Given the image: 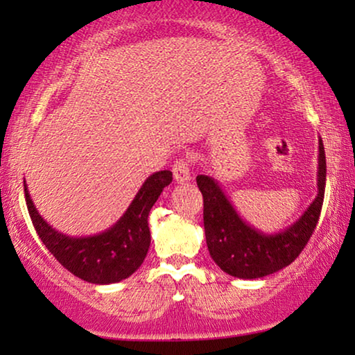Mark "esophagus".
I'll use <instances>...</instances> for the list:
<instances>
[{
    "label": "esophagus",
    "instance_id": "1",
    "mask_svg": "<svg viewBox=\"0 0 355 355\" xmlns=\"http://www.w3.org/2000/svg\"><path fill=\"white\" fill-rule=\"evenodd\" d=\"M173 174H174V179H176L179 184L191 181V166H189V159L179 158L173 166Z\"/></svg>",
    "mask_w": 355,
    "mask_h": 355
}]
</instances>
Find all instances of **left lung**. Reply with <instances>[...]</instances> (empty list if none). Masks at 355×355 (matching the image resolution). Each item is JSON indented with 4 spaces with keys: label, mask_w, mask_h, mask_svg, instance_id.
<instances>
[{
    "label": "left lung",
    "mask_w": 355,
    "mask_h": 355,
    "mask_svg": "<svg viewBox=\"0 0 355 355\" xmlns=\"http://www.w3.org/2000/svg\"><path fill=\"white\" fill-rule=\"evenodd\" d=\"M203 196V226L211 259L225 273L242 279L268 276L297 259L317 227L327 186V158L322 137L318 139L317 197L297 221L284 231L265 234L245 223L210 176H197Z\"/></svg>",
    "instance_id": "1"
}]
</instances>
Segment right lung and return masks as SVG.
Masks as SVG:
<instances>
[{"mask_svg":"<svg viewBox=\"0 0 355 355\" xmlns=\"http://www.w3.org/2000/svg\"><path fill=\"white\" fill-rule=\"evenodd\" d=\"M171 181L173 173L168 169L153 173L113 226L87 237L66 236L48 225L33 205L26 181L24 193L33 227L53 257L87 283L111 284L129 278L144 263L150 247L148 213Z\"/></svg>","mask_w":355,"mask_h":355,"instance_id":"1","label":"right lung"}]
</instances>
